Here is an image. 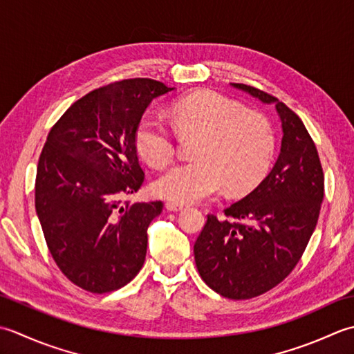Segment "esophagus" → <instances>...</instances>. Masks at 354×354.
Returning <instances> with one entry per match:
<instances>
[{"instance_id": "1", "label": "esophagus", "mask_w": 354, "mask_h": 354, "mask_svg": "<svg viewBox=\"0 0 354 354\" xmlns=\"http://www.w3.org/2000/svg\"><path fill=\"white\" fill-rule=\"evenodd\" d=\"M165 207H167L168 211H172V212H178V211H182V209H185V205L174 203V201H168V203L165 205Z\"/></svg>"}]
</instances>
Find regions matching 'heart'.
<instances>
[{
    "label": "heart",
    "instance_id": "heart-1",
    "mask_svg": "<svg viewBox=\"0 0 354 354\" xmlns=\"http://www.w3.org/2000/svg\"><path fill=\"white\" fill-rule=\"evenodd\" d=\"M177 127L200 139L197 160L178 163L154 182L157 196L177 203H196L223 186L229 194H246L264 178L273 154V131L258 113L217 91H198L172 108ZM136 148L154 167L174 157L171 129L156 116H143L136 128Z\"/></svg>",
    "mask_w": 354,
    "mask_h": 354
}]
</instances>
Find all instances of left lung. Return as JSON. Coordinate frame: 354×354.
<instances>
[{
	"instance_id": "1",
	"label": "left lung",
	"mask_w": 354,
	"mask_h": 354,
	"mask_svg": "<svg viewBox=\"0 0 354 354\" xmlns=\"http://www.w3.org/2000/svg\"><path fill=\"white\" fill-rule=\"evenodd\" d=\"M263 104H273L283 127L281 153L254 191L209 214L194 244L201 279L229 299H250L278 286L298 264L318 223L324 172L315 142L286 104L244 84H230Z\"/></svg>"
}]
</instances>
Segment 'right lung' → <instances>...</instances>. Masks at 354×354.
Here are the masks:
<instances>
[{
  "instance_id": "obj_1",
  "label": "right lung",
  "mask_w": 354,
  "mask_h": 354,
  "mask_svg": "<svg viewBox=\"0 0 354 354\" xmlns=\"http://www.w3.org/2000/svg\"><path fill=\"white\" fill-rule=\"evenodd\" d=\"M172 90L147 77L100 86L76 100L47 136L36 214L56 266L86 292L118 290L145 263L147 230L163 203L122 198L145 180L136 128L153 99Z\"/></svg>"
}]
</instances>
